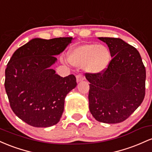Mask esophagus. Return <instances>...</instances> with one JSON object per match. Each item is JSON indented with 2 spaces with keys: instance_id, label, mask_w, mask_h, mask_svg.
I'll use <instances>...</instances> for the list:
<instances>
[{
  "instance_id": "esophagus-1",
  "label": "esophagus",
  "mask_w": 152,
  "mask_h": 152,
  "mask_svg": "<svg viewBox=\"0 0 152 152\" xmlns=\"http://www.w3.org/2000/svg\"><path fill=\"white\" fill-rule=\"evenodd\" d=\"M76 80L77 83H80V82L83 81L84 80V77L82 75H76Z\"/></svg>"
}]
</instances>
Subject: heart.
Returning <instances> with one entry per match:
<instances>
[{"label":"heart","instance_id":"heart-1","mask_svg":"<svg viewBox=\"0 0 152 152\" xmlns=\"http://www.w3.org/2000/svg\"><path fill=\"white\" fill-rule=\"evenodd\" d=\"M67 58L72 65L83 66L85 70L89 72L100 74L108 68L111 59V54L105 46L85 44L70 49Z\"/></svg>","mask_w":152,"mask_h":152}]
</instances>
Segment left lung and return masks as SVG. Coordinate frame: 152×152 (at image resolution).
Wrapping results in <instances>:
<instances>
[{
	"mask_svg": "<svg viewBox=\"0 0 152 152\" xmlns=\"http://www.w3.org/2000/svg\"><path fill=\"white\" fill-rule=\"evenodd\" d=\"M98 39L106 43L113 58L102 73H85L90 83V111L98 121L118 124L127 119L143 102L146 69L135 47L119 38Z\"/></svg>",
	"mask_w": 152,
	"mask_h": 152,
	"instance_id": "1",
	"label": "left lung"
}]
</instances>
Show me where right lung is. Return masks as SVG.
I'll list each match as a JSON object with an SVG mask.
<instances>
[{"instance_id": "add662e5", "label": "right lung", "mask_w": 152, "mask_h": 152, "mask_svg": "<svg viewBox=\"0 0 152 152\" xmlns=\"http://www.w3.org/2000/svg\"><path fill=\"white\" fill-rule=\"evenodd\" d=\"M72 37L36 38L13 53L6 69L5 88L12 110L34 127H49L60 120L64 98L77 85L74 75H58L50 67Z\"/></svg>"}]
</instances>
